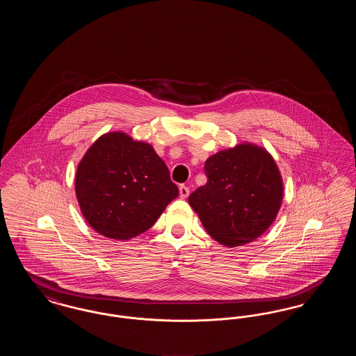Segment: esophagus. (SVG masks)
Here are the masks:
<instances>
[{
	"mask_svg": "<svg viewBox=\"0 0 356 356\" xmlns=\"http://www.w3.org/2000/svg\"><path fill=\"white\" fill-rule=\"evenodd\" d=\"M179 191H180V197H181V199L188 197V195H189V188H188V186H180Z\"/></svg>",
	"mask_w": 356,
	"mask_h": 356,
	"instance_id": "1",
	"label": "esophagus"
}]
</instances>
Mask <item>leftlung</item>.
<instances>
[{
    "instance_id": "obj_1",
    "label": "left lung",
    "mask_w": 356,
    "mask_h": 356,
    "mask_svg": "<svg viewBox=\"0 0 356 356\" xmlns=\"http://www.w3.org/2000/svg\"><path fill=\"white\" fill-rule=\"evenodd\" d=\"M204 170L207 184L188 203L216 241L237 247L270 228L283 200V180L264 148L238 144L211 156Z\"/></svg>"
}]
</instances>
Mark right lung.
Wrapping results in <instances>:
<instances>
[{
    "label": "right lung",
    "mask_w": 356,
    "mask_h": 356,
    "mask_svg": "<svg viewBox=\"0 0 356 356\" xmlns=\"http://www.w3.org/2000/svg\"><path fill=\"white\" fill-rule=\"evenodd\" d=\"M74 186L85 220L102 236L118 240L148 231L179 196L152 145L122 132L95 141L77 167Z\"/></svg>",
    "instance_id": "1"
}]
</instances>
